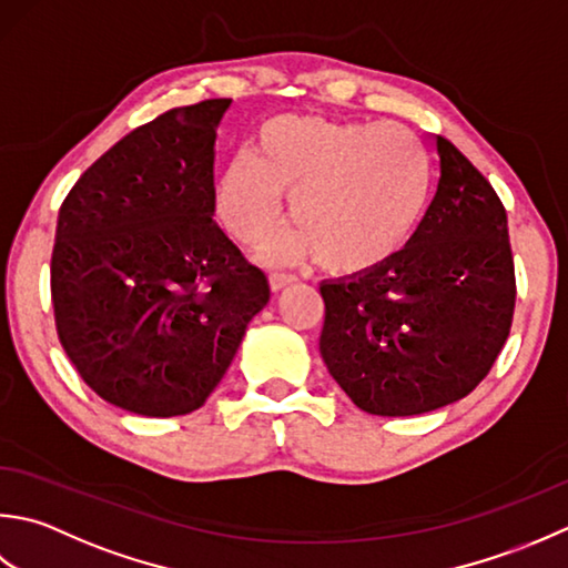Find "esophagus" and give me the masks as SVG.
Returning a JSON list of instances; mask_svg holds the SVG:
<instances>
[{"mask_svg": "<svg viewBox=\"0 0 568 568\" xmlns=\"http://www.w3.org/2000/svg\"><path fill=\"white\" fill-rule=\"evenodd\" d=\"M298 280L294 274H284V272H274V274H270V286H272V292H282V288H286V286H292V284H296Z\"/></svg>", "mask_w": 568, "mask_h": 568, "instance_id": "34e87169", "label": "esophagus"}]
</instances>
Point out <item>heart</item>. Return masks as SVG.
<instances>
[{"label":"heart","mask_w":568,"mask_h":568,"mask_svg":"<svg viewBox=\"0 0 568 568\" xmlns=\"http://www.w3.org/2000/svg\"><path fill=\"white\" fill-rule=\"evenodd\" d=\"M432 193V161L399 124L276 118L262 126L250 161L220 179L225 223L262 242L288 201L296 233L272 247L274 262L314 252L323 270L355 274L389 260L419 225Z\"/></svg>","instance_id":"1"}]
</instances>
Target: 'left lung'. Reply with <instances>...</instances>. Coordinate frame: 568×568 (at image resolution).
I'll use <instances>...</instances> for the list:
<instances>
[{
    "label": "left lung",
    "mask_w": 568,
    "mask_h": 568,
    "mask_svg": "<svg viewBox=\"0 0 568 568\" xmlns=\"http://www.w3.org/2000/svg\"><path fill=\"white\" fill-rule=\"evenodd\" d=\"M436 154V193L407 245L321 284V357L367 414L416 416L463 399L510 335L517 292L505 205L438 134Z\"/></svg>",
    "instance_id": "left-lung-1"
}]
</instances>
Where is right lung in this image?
Returning <instances> with one entry per match:
<instances>
[{"label":"right lung","mask_w":568,"mask_h":568,"mask_svg":"<svg viewBox=\"0 0 568 568\" xmlns=\"http://www.w3.org/2000/svg\"><path fill=\"white\" fill-rule=\"evenodd\" d=\"M230 100L173 108L120 139L58 213L51 298L85 385L142 416L203 407L270 282L215 225V132Z\"/></svg>","instance_id":"obj_1"}]
</instances>
